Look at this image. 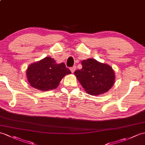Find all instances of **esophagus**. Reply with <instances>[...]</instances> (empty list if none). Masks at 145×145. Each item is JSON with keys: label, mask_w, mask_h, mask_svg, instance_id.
I'll return each instance as SVG.
<instances>
[{"label": "esophagus", "mask_w": 145, "mask_h": 145, "mask_svg": "<svg viewBox=\"0 0 145 145\" xmlns=\"http://www.w3.org/2000/svg\"><path fill=\"white\" fill-rule=\"evenodd\" d=\"M76 66H73V67H71V68H70V70H71L72 73H73L74 72H75V70H76Z\"/></svg>", "instance_id": "esophagus-1"}]
</instances>
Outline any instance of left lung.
I'll list each match as a JSON object with an SVG mask.
<instances>
[{
  "label": "left lung",
  "mask_w": 145,
  "mask_h": 145,
  "mask_svg": "<svg viewBox=\"0 0 145 145\" xmlns=\"http://www.w3.org/2000/svg\"><path fill=\"white\" fill-rule=\"evenodd\" d=\"M82 69L75 72V75L86 92L93 96L106 93L112 88L116 76L110 65L93 59L83 60Z\"/></svg>",
  "instance_id": "left-lung-1"
}]
</instances>
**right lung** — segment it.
I'll list each match as a JSON object with an SVG mask.
<instances>
[{
	"mask_svg": "<svg viewBox=\"0 0 145 145\" xmlns=\"http://www.w3.org/2000/svg\"><path fill=\"white\" fill-rule=\"evenodd\" d=\"M70 73L71 72L64 63L58 64L50 57L31 63L26 70L29 85L44 91L56 89L63 77Z\"/></svg>",
	"mask_w": 145,
	"mask_h": 145,
	"instance_id": "1",
	"label": "right lung"
}]
</instances>
